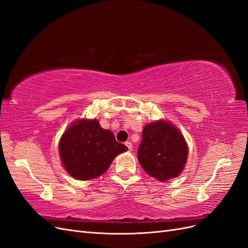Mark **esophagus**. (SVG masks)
Here are the masks:
<instances>
[{
    "label": "esophagus",
    "instance_id": "obj_1",
    "mask_svg": "<svg viewBox=\"0 0 248 248\" xmlns=\"http://www.w3.org/2000/svg\"><path fill=\"white\" fill-rule=\"evenodd\" d=\"M125 145L127 146V148H128L129 150H132V144H131L130 141H126V142H125Z\"/></svg>",
    "mask_w": 248,
    "mask_h": 248
}]
</instances>
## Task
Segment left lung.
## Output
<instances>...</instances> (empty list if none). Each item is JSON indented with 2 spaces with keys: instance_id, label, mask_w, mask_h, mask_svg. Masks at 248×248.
I'll return each instance as SVG.
<instances>
[{
  "instance_id": "left-lung-1",
  "label": "left lung",
  "mask_w": 248,
  "mask_h": 248,
  "mask_svg": "<svg viewBox=\"0 0 248 248\" xmlns=\"http://www.w3.org/2000/svg\"><path fill=\"white\" fill-rule=\"evenodd\" d=\"M188 149L181 132L169 122L148 124L142 130L138 159L144 170L159 181L179 176L186 163Z\"/></svg>"
}]
</instances>
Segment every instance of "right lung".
<instances>
[{
  "label": "right lung",
  "instance_id": "obj_1",
  "mask_svg": "<svg viewBox=\"0 0 248 248\" xmlns=\"http://www.w3.org/2000/svg\"><path fill=\"white\" fill-rule=\"evenodd\" d=\"M127 149L110 130L101 128L97 120H78L66 130L59 145L65 170L78 180L102 175L115 157Z\"/></svg>",
  "mask_w": 248,
  "mask_h": 248
}]
</instances>
